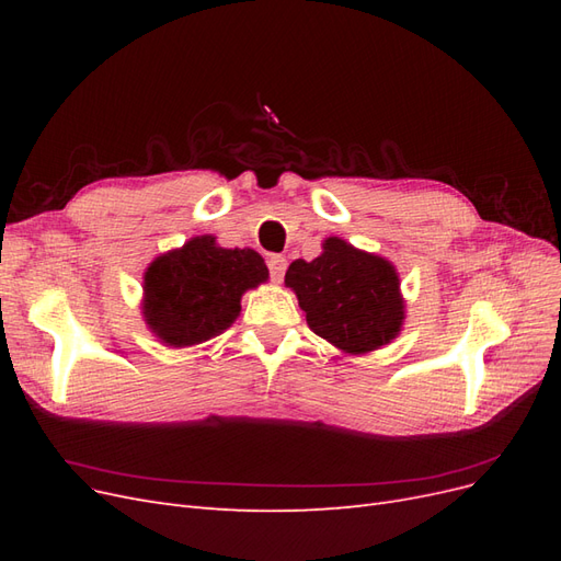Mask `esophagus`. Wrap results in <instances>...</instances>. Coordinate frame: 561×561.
I'll return each mask as SVG.
<instances>
[{
	"instance_id": "34e87169",
	"label": "esophagus",
	"mask_w": 561,
	"mask_h": 561,
	"mask_svg": "<svg viewBox=\"0 0 561 561\" xmlns=\"http://www.w3.org/2000/svg\"><path fill=\"white\" fill-rule=\"evenodd\" d=\"M266 266H268V274H271V278H274V280L278 283V280H283V276H285L287 260L283 257V254H271L268 262H266Z\"/></svg>"
}]
</instances>
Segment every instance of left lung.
I'll list each match as a JSON object with an SVG mask.
<instances>
[{
	"mask_svg": "<svg viewBox=\"0 0 561 561\" xmlns=\"http://www.w3.org/2000/svg\"><path fill=\"white\" fill-rule=\"evenodd\" d=\"M309 328L346 353H367L400 332L404 307L390 262L328 239L311 262L297 260L285 274Z\"/></svg>",
	"mask_w": 561,
	"mask_h": 561,
	"instance_id": "8db88e82",
	"label": "left lung"
}]
</instances>
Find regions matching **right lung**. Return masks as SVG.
I'll list each match as a JSON object with an SVG mask.
<instances>
[{"mask_svg": "<svg viewBox=\"0 0 561 561\" xmlns=\"http://www.w3.org/2000/svg\"><path fill=\"white\" fill-rule=\"evenodd\" d=\"M266 276L268 268L254 250H227L215 245L213 236H198L147 268V325L168 346L206 342L231 325L241 295Z\"/></svg>", "mask_w": 561, "mask_h": 561, "instance_id": "add662e5", "label": "right lung"}]
</instances>
